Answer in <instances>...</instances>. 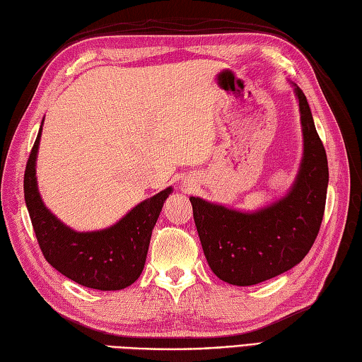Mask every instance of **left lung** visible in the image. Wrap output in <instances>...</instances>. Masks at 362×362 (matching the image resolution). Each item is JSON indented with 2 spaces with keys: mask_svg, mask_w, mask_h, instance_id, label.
<instances>
[{
  "mask_svg": "<svg viewBox=\"0 0 362 362\" xmlns=\"http://www.w3.org/2000/svg\"><path fill=\"white\" fill-rule=\"evenodd\" d=\"M303 153L288 193L253 211L189 197L206 263L235 286H252L297 266L316 241L325 210L328 161L306 96L296 83Z\"/></svg>",
  "mask_w": 362,
  "mask_h": 362,
  "instance_id": "8db88e82",
  "label": "left lung"
}]
</instances>
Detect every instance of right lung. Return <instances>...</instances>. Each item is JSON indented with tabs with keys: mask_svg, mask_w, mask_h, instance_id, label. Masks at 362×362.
<instances>
[{
	"mask_svg": "<svg viewBox=\"0 0 362 362\" xmlns=\"http://www.w3.org/2000/svg\"><path fill=\"white\" fill-rule=\"evenodd\" d=\"M42 126L26 165L25 201L46 261L70 280L91 289L119 291L130 286L143 272L152 228L173 187L135 205L110 227L76 232L45 205L38 191L35 166Z\"/></svg>",
	"mask_w": 362,
	"mask_h": 362,
	"instance_id": "obj_1",
	"label": "right lung"
}]
</instances>
